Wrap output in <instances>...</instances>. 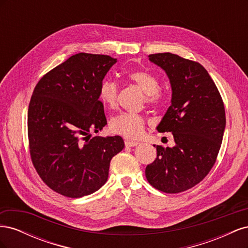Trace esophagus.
<instances>
[{"mask_svg":"<svg viewBox=\"0 0 248 248\" xmlns=\"http://www.w3.org/2000/svg\"><path fill=\"white\" fill-rule=\"evenodd\" d=\"M140 144L139 141H136V140H125V146L126 147H136V146H138Z\"/></svg>","mask_w":248,"mask_h":248,"instance_id":"obj_1","label":"esophagus"}]
</instances>
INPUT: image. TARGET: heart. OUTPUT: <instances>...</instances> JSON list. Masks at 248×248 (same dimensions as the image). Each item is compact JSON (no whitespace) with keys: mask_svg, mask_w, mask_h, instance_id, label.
Returning <instances> with one entry per match:
<instances>
[{"mask_svg":"<svg viewBox=\"0 0 248 248\" xmlns=\"http://www.w3.org/2000/svg\"><path fill=\"white\" fill-rule=\"evenodd\" d=\"M126 78L133 82L145 93V100L152 107H159L167 99V95L159 89V80L151 72L133 69L126 73ZM100 101L108 108H116L118 103V85L114 80L104 79L99 87ZM146 120L141 115L122 112L110 120L111 132L127 139L140 138L145 129Z\"/></svg>","mask_w":248,"mask_h":248,"instance_id":"1","label":"heart"}]
</instances>
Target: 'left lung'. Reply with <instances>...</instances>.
I'll use <instances>...</instances> for the list:
<instances>
[{
    "instance_id": "left-lung-1",
    "label": "left lung",
    "mask_w": 248,
    "mask_h": 248,
    "mask_svg": "<svg viewBox=\"0 0 248 248\" xmlns=\"http://www.w3.org/2000/svg\"><path fill=\"white\" fill-rule=\"evenodd\" d=\"M149 60L170 78L171 104L157 130L171 132L176 145L156 146L157 157L147 166L146 178L156 189L179 193L199 184L213 168L226 127L224 104L200 63L170 52Z\"/></svg>"
}]
</instances>
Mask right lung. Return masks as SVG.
<instances>
[{
    "instance_id": "obj_1",
    "label": "right lung",
    "mask_w": 248,
    "mask_h": 248,
    "mask_svg": "<svg viewBox=\"0 0 248 248\" xmlns=\"http://www.w3.org/2000/svg\"><path fill=\"white\" fill-rule=\"evenodd\" d=\"M117 59L79 52L43 76L28 109L31 159L49 188L68 198L98 190L123 139L94 137L107 125L99 87Z\"/></svg>"
}]
</instances>
